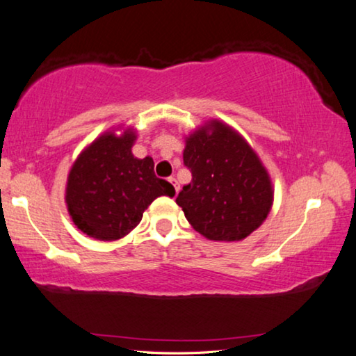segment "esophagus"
Segmentation results:
<instances>
[{"label":"esophagus","mask_w":356,"mask_h":356,"mask_svg":"<svg viewBox=\"0 0 356 356\" xmlns=\"http://www.w3.org/2000/svg\"><path fill=\"white\" fill-rule=\"evenodd\" d=\"M169 182H171V185L174 187V190H176V193H179V190H180V185H179V182L176 180V177H169Z\"/></svg>","instance_id":"34e87169"}]
</instances>
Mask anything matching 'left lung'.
I'll list each match as a JSON object with an SVG mask.
<instances>
[{
	"mask_svg": "<svg viewBox=\"0 0 356 356\" xmlns=\"http://www.w3.org/2000/svg\"><path fill=\"white\" fill-rule=\"evenodd\" d=\"M192 172L176 203L190 225L212 241H241L267 219L273 185L261 158L240 132L209 120L185 137Z\"/></svg>",
	"mask_w": 356,
	"mask_h": 356,
	"instance_id": "1",
	"label": "left lung"
}]
</instances>
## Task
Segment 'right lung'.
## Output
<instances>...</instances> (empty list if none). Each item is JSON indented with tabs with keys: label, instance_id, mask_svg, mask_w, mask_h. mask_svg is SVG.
I'll return each mask as SVG.
<instances>
[{
	"label": "right lung",
	"instance_id": "1",
	"mask_svg": "<svg viewBox=\"0 0 356 356\" xmlns=\"http://www.w3.org/2000/svg\"><path fill=\"white\" fill-rule=\"evenodd\" d=\"M100 134L79 153L68 172L65 203L78 230L100 241H115L134 230L158 196L176 190L158 179L150 156L136 158V129Z\"/></svg>",
	"mask_w": 356,
	"mask_h": 356
}]
</instances>
